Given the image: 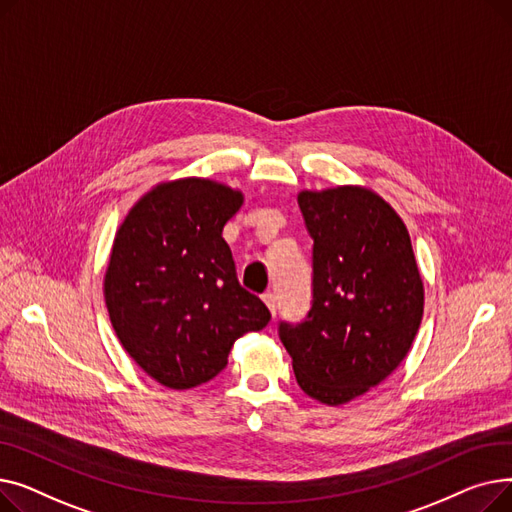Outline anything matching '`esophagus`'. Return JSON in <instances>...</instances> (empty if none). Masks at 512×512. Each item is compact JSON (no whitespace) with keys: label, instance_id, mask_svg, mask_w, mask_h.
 Listing matches in <instances>:
<instances>
[{"label":"esophagus","instance_id":"obj_1","mask_svg":"<svg viewBox=\"0 0 512 512\" xmlns=\"http://www.w3.org/2000/svg\"><path fill=\"white\" fill-rule=\"evenodd\" d=\"M263 303L267 305V309H270V313H272V317H276V294L274 292H265L263 294Z\"/></svg>","mask_w":512,"mask_h":512}]
</instances>
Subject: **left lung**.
Here are the masks:
<instances>
[{"instance_id":"8db88e82","label":"left lung","mask_w":512,"mask_h":512,"mask_svg":"<svg viewBox=\"0 0 512 512\" xmlns=\"http://www.w3.org/2000/svg\"><path fill=\"white\" fill-rule=\"evenodd\" d=\"M313 238V305L280 324L301 390L340 407L382 384L411 351L425 290L409 230L361 184L301 191Z\"/></svg>"}]
</instances>
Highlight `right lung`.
Segmentation results:
<instances>
[{"label": "right lung", "instance_id": "1", "mask_svg": "<svg viewBox=\"0 0 512 512\" xmlns=\"http://www.w3.org/2000/svg\"><path fill=\"white\" fill-rule=\"evenodd\" d=\"M242 203V191L218 180H164L116 232L103 276L107 313L130 359L170 390L213 380L232 344L272 317L238 284L222 236Z\"/></svg>", "mask_w": 512, "mask_h": 512}]
</instances>
